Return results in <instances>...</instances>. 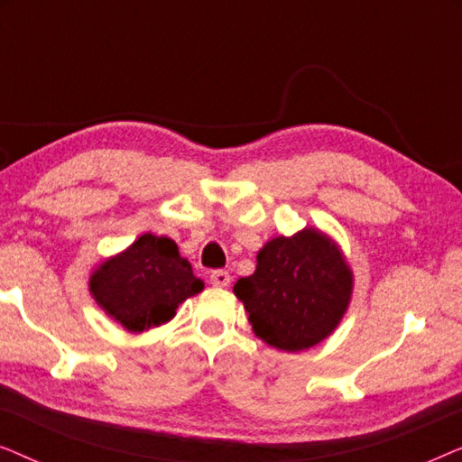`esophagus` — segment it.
Instances as JSON below:
<instances>
[{
    "label": "esophagus",
    "mask_w": 462,
    "mask_h": 462,
    "mask_svg": "<svg viewBox=\"0 0 462 462\" xmlns=\"http://www.w3.org/2000/svg\"><path fill=\"white\" fill-rule=\"evenodd\" d=\"M210 283H212V286H218V288H226L231 283V275L226 273V271H212Z\"/></svg>",
    "instance_id": "obj_1"
}]
</instances>
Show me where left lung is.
<instances>
[{
  "label": "left lung",
  "mask_w": 462,
  "mask_h": 462,
  "mask_svg": "<svg viewBox=\"0 0 462 462\" xmlns=\"http://www.w3.org/2000/svg\"><path fill=\"white\" fill-rule=\"evenodd\" d=\"M233 292L252 330L280 351L311 349L330 337L349 307L353 273L343 252L318 229L275 237L256 254V271Z\"/></svg>",
  "instance_id": "8db88e82"
}]
</instances>
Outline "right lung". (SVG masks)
Listing matches in <instances>:
<instances>
[{"mask_svg": "<svg viewBox=\"0 0 462 462\" xmlns=\"http://www.w3.org/2000/svg\"><path fill=\"white\" fill-rule=\"evenodd\" d=\"M204 290L170 237L144 233L90 275V292L125 330L143 332L176 315L180 302Z\"/></svg>", "mask_w": 462, "mask_h": 462, "instance_id": "1", "label": "right lung"}]
</instances>
